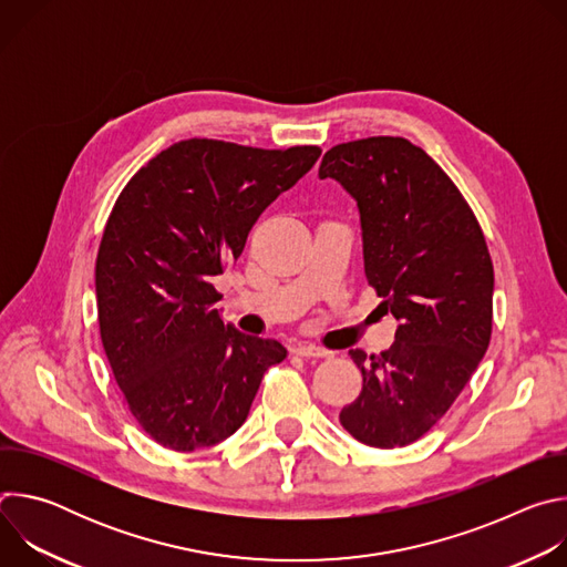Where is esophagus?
Returning <instances> with one entry per match:
<instances>
[{"instance_id":"34e87169","label":"esophagus","mask_w":567,"mask_h":567,"mask_svg":"<svg viewBox=\"0 0 567 567\" xmlns=\"http://www.w3.org/2000/svg\"><path fill=\"white\" fill-rule=\"evenodd\" d=\"M293 352L298 357H307V359H330L334 352L326 350V348H318V346H311V343H300L293 348Z\"/></svg>"}]
</instances>
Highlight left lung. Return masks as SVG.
I'll return each mask as SVG.
<instances>
[{"label": "left lung", "mask_w": 567, "mask_h": 567, "mask_svg": "<svg viewBox=\"0 0 567 567\" xmlns=\"http://www.w3.org/2000/svg\"><path fill=\"white\" fill-rule=\"evenodd\" d=\"M318 177L357 199L368 285L399 320L385 352L350 350L363 388L339 420L368 446H409L444 417L489 348L487 241L457 186L409 138L334 145Z\"/></svg>", "instance_id": "obj_1"}]
</instances>
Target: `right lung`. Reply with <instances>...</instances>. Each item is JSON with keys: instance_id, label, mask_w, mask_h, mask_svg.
Wrapping results in <instances>:
<instances>
[{"instance_id": "right-lung-1", "label": "right lung", "mask_w": 567, "mask_h": 567, "mask_svg": "<svg viewBox=\"0 0 567 567\" xmlns=\"http://www.w3.org/2000/svg\"><path fill=\"white\" fill-rule=\"evenodd\" d=\"M320 156L188 138L158 152L118 195L96 258L101 339L138 426L161 446H215L245 424L274 339L224 326L213 287L262 210Z\"/></svg>"}]
</instances>
